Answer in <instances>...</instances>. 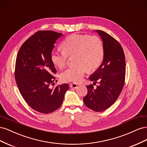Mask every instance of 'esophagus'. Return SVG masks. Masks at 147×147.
<instances>
[{
    "label": "esophagus",
    "mask_w": 147,
    "mask_h": 147,
    "mask_svg": "<svg viewBox=\"0 0 147 147\" xmlns=\"http://www.w3.org/2000/svg\"><path fill=\"white\" fill-rule=\"evenodd\" d=\"M70 86L71 88H74V89H77L78 88L79 85H78V84H76V83H70Z\"/></svg>",
    "instance_id": "esophagus-1"
}]
</instances>
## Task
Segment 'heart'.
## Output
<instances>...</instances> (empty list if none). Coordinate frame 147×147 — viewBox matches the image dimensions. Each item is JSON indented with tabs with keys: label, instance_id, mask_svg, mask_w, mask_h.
I'll use <instances>...</instances> for the list:
<instances>
[{
	"label": "heart",
	"instance_id": "heart-1",
	"mask_svg": "<svg viewBox=\"0 0 147 147\" xmlns=\"http://www.w3.org/2000/svg\"><path fill=\"white\" fill-rule=\"evenodd\" d=\"M62 51L53 50L50 55L52 63L57 67L63 69L67 63L69 57H74L75 64L61 74L65 82L78 83L82 81L88 70H96L104 57L103 42L97 36L74 34L67 37L61 44Z\"/></svg>",
	"mask_w": 147,
	"mask_h": 147
}]
</instances>
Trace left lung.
<instances>
[{"label": "left lung", "mask_w": 147, "mask_h": 147, "mask_svg": "<svg viewBox=\"0 0 147 147\" xmlns=\"http://www.w3.org/2000/svg\"><path fill=\"white\" fill-rule=\"evenodd\" d=\"M103 42L104 57L99 67L90 77V80L99 85L86 86L88 93L83 102L88 108L102 112L112 106L121 93L126 75L125 56L119 43L111 35L96 30Z\"/></svg>", "instance_id": "obj_1"}]
</instances>
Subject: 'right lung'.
<instances>
[{"instance_id":"right-lung-1","label":"right lung","mask_w":147,"mask_h":147,"mask_svg":"<svg viewBox=\"0 0 147 147\" xmlns=\"http://www.w3.org/2000/svg\"><path fill=\"white\" fill-rule=\"evenodd\" d=\"M63 34L40 30L21 45L18 53L15 77L18 88L27 104L37 112L50 113L60 107L67 83L50 88L56 74L50 55L56 41Z\"/></svg>"}]
</instances>
